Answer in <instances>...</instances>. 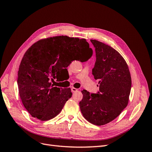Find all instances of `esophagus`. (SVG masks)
<instances>
[{
  "instance_id": "1",
  "label": "esophagus",
  "mask_w": 152,
  "mask_h": 152,
  "mask_svg": "<svg viewBox=\"0 0 152 152\" xmlns=\"http://www.w3.org/2000/svg\"><path fill=\"white\" fill-rule=\"evenodd\" d=\"M71 90H72V91L73 92V93H75V92H77V91H78V89H76V88H75V87H72Z\"/></svg>"
}]
</instances>
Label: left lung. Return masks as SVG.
Wrapping results in <instances>:
<instances>
[{
    "instance_id": "1",
    "label": "left lung",
    "mask_w": 152,
    "mask_h": 152,
    "mask_svg": "<svg viewBox=\"0 0 152 152\" xmlns=\"http://www.w3.org/2000/svg\"><path fill=\"white\" fill-rule=\"evenodd\" d=\"M91 42L95 48L96 57L93 75L99 80V91L91 94L82 91L83 98L79 106L87 121L102 126L113 121L127 107L131 77L127 64L120 53L99 41Z\"/></svg>"
}]
</instances>
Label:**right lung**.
<instances>
[{"label":"right lung","instance_id":"obj_1","mask_svg":"<svg viewBox=\"0 0 152 152\" xmlns=\"http://www.w3.org/2000/svg\"><path fill=\"white\" fill-rule=\"evenodd\" d=\"M92 55L93 50L85 39L63 35L41 39L26 50L17 82L22 103L32 117L46 121L60 113L72 93L70 88L54 87L52 82L72 61L87 60Z\"/></svg>","mask_w":152,"mask_h":152}]
</instances>
